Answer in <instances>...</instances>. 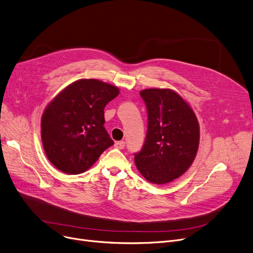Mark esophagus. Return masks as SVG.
Returning a JSON list of instances; mask_svg holds the SVG:
<instances>
[{
    "label": "esophagus",
    "instance_id": "1",
    "mask_svg": "<svg viewBox=\"0 0 253 253\" xmlns=\"http://www.w3.org/2000/svg\"><path fill=\"white\" fill-rule=\"evenodd\" d=\"M115 147L118 148V149H120V150H123V149L125 148V141H123V140L117 141V142L115 143Z\"/></svg>",
    "mask_w": 253,
    "mask_h": 253
}]
</instances>
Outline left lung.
Returning <instances> with one entry per match:
<instances>
[{
	"label": "left lung",
	"mask_w": 253,
	"mask_h": 253,
	"mask_svg": "<svg viewBox=\"0 0 253 253\" xmlns=\"http://www.w3.org/2000/svg\"><path fill=\"white\" fill-rule=\"evenodd\" d=\"M148 111V131L134 162L150 182L164 184L178 178L195 160L200 129L195 113L170 89L140 91Z\"/></svg>",
	"instance_id": "1"
}]
</instances>
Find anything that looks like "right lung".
<instances>
[{
	"mask_svg": "<svg viewBox=\"0 0 253 253\" xmlns=\"http://www.w3.org/2000/svg\"><path fill=\"white\" fill-rule=\"evenodd\" d=\"M119 89L95 79L72 83L45 109L41 134L49 161L69 174H80L114 144L106 132L103 110Z\"/></svg>",
	"mask_w": 253,
	"mask_h": 253,
	"instance_id": "1",
	"label": "right lung"
}]
</instances>
